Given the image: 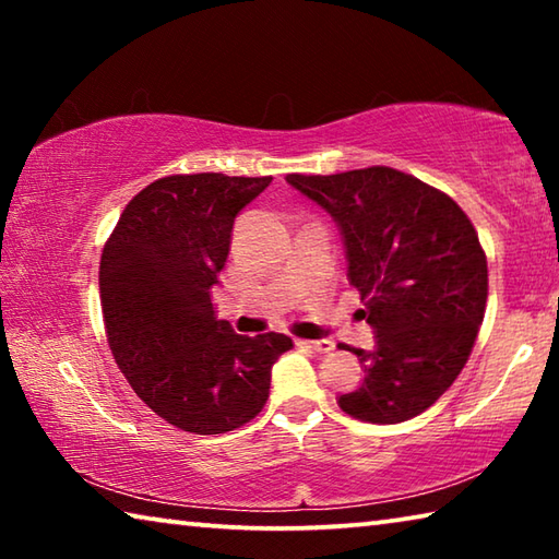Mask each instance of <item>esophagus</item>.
Listing matches in <instances>:
<instances>
[{
  "mask_svg": "<svg viewBox=\"0 0 559 559\" xmlns=\"http://www.w3.org/2000/svg\"><path fill=\"white\" fill-rule=\"evenodd\" d=\"M296 343H298L300 347L316 349V353H320V355H325V353H330V349L335 347L333 340H296Z\"/></svg>",
  "mask_w": 559,
  "mask_h": 559,
  "instance_id": "esophagus-1",
  "label": "esophagus"
}]
</instances>
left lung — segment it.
I'll list each match as a JSON object with an SVG mask.
<instances>
[{"label": "left lung", "instance_id": "8db88e82", "mask_svg": "<svg viewBox=\"0 0 559 559\" xmlns=\"http://www.w3.org/2000/svg\"><path fill=\"white\" fill-rule=\"evenodd\" d=\"M286 179L337 222L349 283L377 333L372 353L349 347L365 380L340 409L370 424L427 412L468 362L486 316L488 261L466 212L384 165Z\"/></svg>", "mask_w": 559, "mask_h": 559}]
</instances>
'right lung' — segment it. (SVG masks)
Wrapping results in <instances>:
<instances>
[{"label": "right lung", "instance_id": "add662e5", "mask_svg": "<svg viewBox=\"0 0 559 559\" xmlns=\"http://www.w3.org/2000/svg\"><path fill=\"white\" fill-rule=\"evenodd\" d=\"M271 179H155L103 246L98 286L112 357L140 400L182 431L226 433L251 421L269 400L273 362L293 347L281 333L236 335L212 302L236 214Z\"/></svg>", "mask_w": 559, "mask_h": 559}]
</instances>
